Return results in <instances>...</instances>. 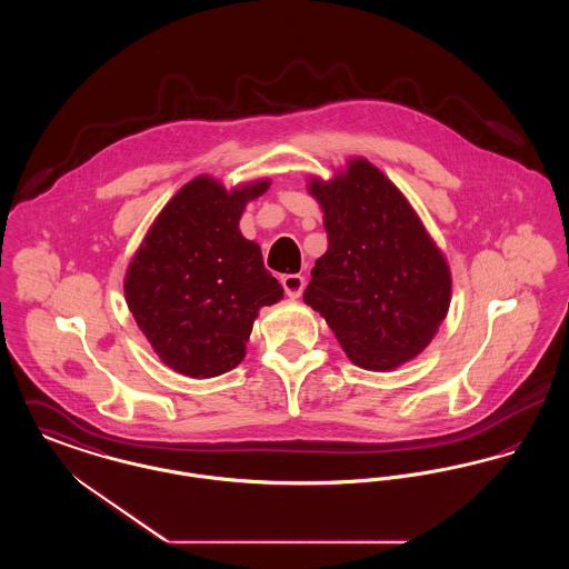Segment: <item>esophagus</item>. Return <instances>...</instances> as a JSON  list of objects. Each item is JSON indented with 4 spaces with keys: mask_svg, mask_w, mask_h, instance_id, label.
Segmentation results:
<instances>
[{
    "mask_svg": "<svg viewBox=\"0 0 569 569\" xmlns=\"http://www.w3.org/2000/svg\"><path fill=\"white\" fill-rule=\"evenodd\" d=\"M281 286L286 290V295L290 298H298L305 290V277L302 274H283L281 277Z\"/></svg>",
    "mask_w": 569,
    "mask_h": 569,
    "instance_id": "obj_1",
    "label": "esophagus"
}]
</instances>
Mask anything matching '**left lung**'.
Instances as JSON below:
<instances>
[{
    "label": "left lung",
    "instance_id": "left-lung-1",
    "mask_svg": "<svg viewBox=\"0 0 569 569\" xmlns=\"http://www.w3.org/2000/svg\"><path fill=\"white\" fill-rule=\"evenodd\" d=\"M328 249L305 302L320 311L353 365L390 371L422 352L450 305V271L425 226L373 163L353 160L309 183Z\"/></svg>",
    "mask_w": 569,
    "mask_h": 569
}]
</instances>
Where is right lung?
<instances>
[{
    "mask_svg": "<svg viewBox=\"0 0 569 569\" xmlns=\"http://www.w3.org/2000/svg\"><path fill=\"white\" fill-rule=\"evenodd\" d=\"M269 188L226 191L198 177L151 226L128 269L126 300L163 362L190 378H216L244 358L258 309L283 297L262 251L239 232L244 204Z\"/></svg>",
    "mask_w": 569,
    "mask_h": 569,
    "instance_id": "obj_1",
    "label": "right lung"
}]
</instances>
